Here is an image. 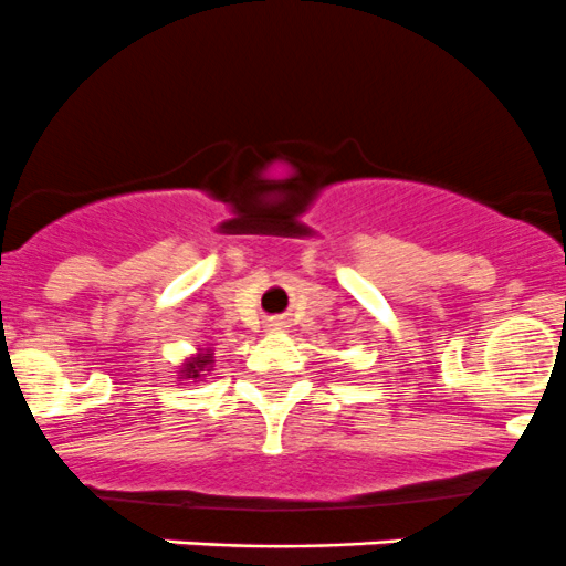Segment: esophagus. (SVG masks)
I'll use <instances>...</instances> for the list:
<instances>
[{"label": "esophagus", "mask_w": 566, "mask_h": 566, "mask_svg": "<svg viewBox=\"0 0 566 566\" xmlns=\"http://www.w3.org/2000/svg\"><path fill=\"white\" fill-rule=\"evenodd\" d=\"M270 329H275V333H283L285 324H283V322H272V324H270Z\"/></svg>", "instance_id": "34e87169"}]
</instances>
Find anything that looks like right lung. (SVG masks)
Here are the masks:
<instances>
[{
	"mask_svg": "<svg viewBox=\"0 0 566 566\" xmlns=\"http://www.w3.org/2000/svg\"><path fill=\"white\" fill-rule=\"evenodd\" d=\"M211 366H214V352H198V355L184 363L181 371H178V379H200L203 371H211Z\"/></svg>",
	"mask_w": 566,
	"mask_h": 566,
	"instance_id": "1",
	"label": "right lung"
}]
</instances>
